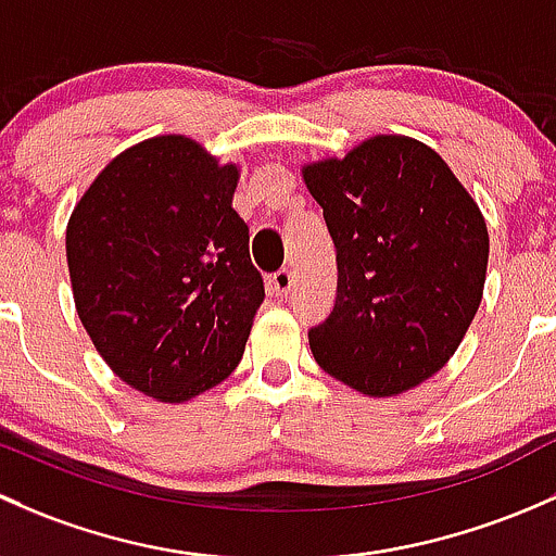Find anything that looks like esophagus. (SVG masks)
Here are the masks:
<instances>
[{"mask_svg": "<svg viewBox=\"0 0 556 556\" xmlns=\"http://www.w3.org/2000/svg\"><path fill=\"white\" fill-rule=\"evenodd\" d=\"M291 289H294V276H291L289 267L273 273V276H270V291H273V294L286 296V294H291Z\"/></svg>", "mask_w": 556, "mask_h": 556, "instance_id": "34e87169", "label": "esophagus"}]
</instances>
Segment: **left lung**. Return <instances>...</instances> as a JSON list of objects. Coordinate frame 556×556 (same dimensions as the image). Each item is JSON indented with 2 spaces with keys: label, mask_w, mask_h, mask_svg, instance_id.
<instances>
[{
  "label": "left lung",
  "mask_w": 556,
  "mask_h": 556,
  "mask_svg": "<svg viewBox=\"0 0 556 556\" xmlns=\"http://www.w3.org/2000/svg\"><path fill=\"white\" fill-rule=\"evenodd\" d=\"M337 249L331 313L307 331L326 375L396 396L437 375L479 311L490 238L477 200L422 141L375 136L302 168Z\"/></svg>",
  "instance_id": "8db88e82"
}]
</instances>
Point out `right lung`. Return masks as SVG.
Returning <instances> with one entry per match:
<instances>
[{
    "instance_id": "right-lung-1",
    "label": "right lung",
    "mask_w": 556,
    "mask_h": 556,
    "mask_svg": "<svg viewBox=\"0 0 556 556\" xmlns=\"http://www.w3.org/2000/svg\"><path fill=\"white\" fill-rule=\"evenodd\" d=\"M236 187L238 165L157 136L117 154L68 219L77 316L114 375L157 402L230 377L265 300Z\"/></svg>"
}]
</instances>
